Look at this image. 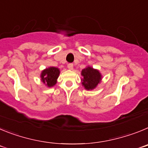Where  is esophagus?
Segmentation results:
<instances>
[{"mask_svg":"<svg viewBox=\"0 0 148 148\" xmlns=\"http://www.w3.org/2000/svg\"><path fill=\"white\" fill-rule=\"evenodd\" d=\"M67 67H68V69H69V70H73V64H72V63L68 64Z\"/></svg>","mask_w":148,"mask_h":148,"instance_id":"34e87169","label":"esophagus"}]
</instances>
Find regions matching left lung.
Listing matches in <instances>:
<instances>
[{
    "mask_svg": "<svg viewBox=\"0 0 148 148\" xmlns=\"http://www.w3.org/2000/svg\"><path fill=\"white\" fill-rule=\"evenodd\" d=\"M82 75L84 77L82 84L87 90H92L95 88L101 78L100 73L90 66L84 69L82 71Z\"/></svg>",
    "mask_w": 148,
    "mask_h": 148,
    "instance_id": "obj_1",
    "label": "left lung"
}]
</instances>
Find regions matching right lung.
<instances>
[{
    "label": "right lung",
    "mask_w": 148,
    "mask_h": 148,
    "mask_svg": "<svg viewBox=\"0 0 148 148\" xmlns=\"http://www.w3.org/2000/svg\"><path fill=\"white\" fill-rule=\"evenodd\" d=\"M58 68L49 67L44 70L41 73V80L48 87H53L56 84V80L59 75Z\"/></svg>",
    "instance_id": "right-lung-1"
}]
</instances>
